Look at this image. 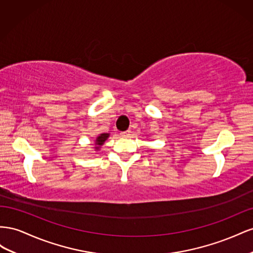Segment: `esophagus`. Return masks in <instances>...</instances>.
<instances>
[{"label": "esophagus", "mask_w": 253, "mask_h": 253, "mask_svg": "<svg viewBox=\"0 0 253 253\" xmlns=\"http://www.w3.org/2000/svg\"><path fill=\"white\" fill-rule=\"evenodd\" d=\"M120 134H121V136H124V138H126V136H129V135H130V131H129V130H127V131H123V132H121Z\"/></svg>", "instance_id": "34e87169"}]
</instances>
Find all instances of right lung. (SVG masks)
Returning a JSON list of instances; mask_svg holds the SVG:
<instances>
[{"instance_id":"right-lung-1","label":"right lung","mask_w":253,"mask_h":253,"mask_svg":"<svg viewBox=\"0 0 253 253\" xmlns=\"http://www.w3.org/2000/svg\"><path fill=\"white\" fill-rule=\"evenodd\" d=\"M108 136H109V134H108V133H103V134L98 135V138L96 139V142H95V145H97V147H95L96 149H98L100 145H103L104 142L107 140Z\"/></svg>"}]
</instances>
